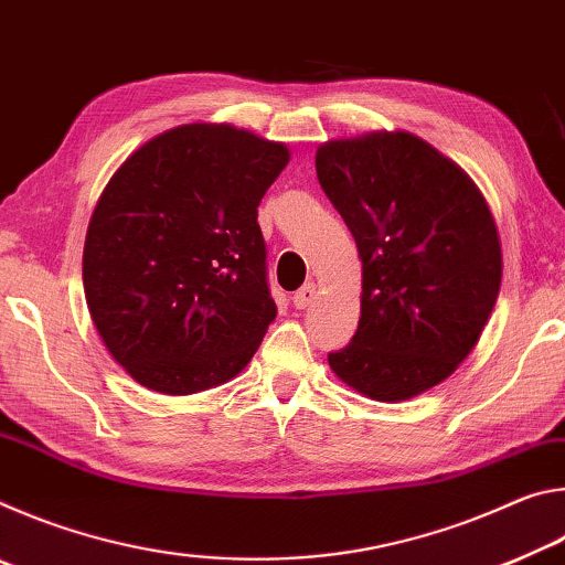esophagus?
Instances as JSON below:
<instances>
[{
    "label": "esophagus",
    "mask_w": 565,
    "mask_h": 565,
    "mask_svg": "<svg viewBox=\"0 0 565 565\" xmlns=\"http://www.w3.org/2000/svg\"><path fill=\"white\" fill-rule=\"evenodd\" d=\"M313 296H317V284H306L294 294V306L296 309H306L313 301Z\"/></svg>",
    "instance_id": "1"
}]
</instances>
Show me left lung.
Here are the masks:
<instances>
[{
    "label": "left lung",
    "instance_id": "left-lung-1",
    "mask_svg": "<svg viewBox=\"0 0 565 565\" xmlns=\"http://www.w3.org/2000/svg\"><path fill=\"white\" fill-rule=\"evenodd\" d=\"M317 177L361 259L359 329L329 366L369 398L424 394L473 351L499 299L491 209L461 167L408 131L327 141Z\"/></svg>",
    "mask_w": 565,
    "mask_h": 565
}]
</instances>
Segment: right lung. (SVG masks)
Wrapping results in <instances>:
<instances>
[{
	"instance_id": "1",
	"label": "right lung",
	"mask_w": 565,
	"mask_h": 565,
	"mask_svg": "<svg viewBox=\"0 0 565 565\" xmlns=\"http://www.w3.org/2000/svg\"><path fill=\"white\" fill-rule=\"evenodd\" d=\"M289 149L228 124H184L114 171L89 218L84 296L137 384L189 396L259 349L276 303L256 224Z\"/></svg>"
}]
</instances>
